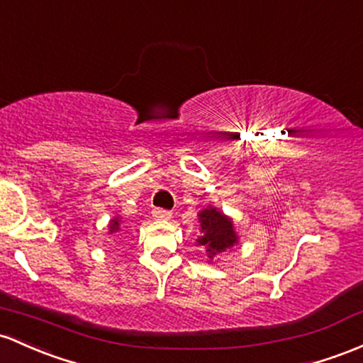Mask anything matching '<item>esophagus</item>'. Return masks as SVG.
<instances>
[{"label": "esophagus", "instance_id": "esophagus-1", "mask_svg": "<svg viewBox=\"0 0 363 363\" xmlns=\"http://www.w3.org/2000/svg\"><path fill=\"white\" fill-rule=\"evenodd\" d=\"M153 217L155 218H162V220H167V218L172 217V212L165 208H155L153 210Z\"/></svg>", "mask_w": 363, "mask_h": 363}]
</instances>
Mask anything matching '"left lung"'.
I'll return each instance as SVG.
<instances>
[{
  "instance_id": "obj_1",
  "label": "left lung",
  "mask_w": 363,
  "mask_h": 363,
  "mask_svg": "<svg viewBox=\"0 0 363 363\" xmlns=\"http://www.w3.org/2000/svg\"><path fill=\"white\" fill-rule=\"evenodd\" d=\"M200 222L203 236L198 240V242L205 246L210 258H213V255L225 252L230 246L236 245L238 238L233 229V222L224 213L218 212L217 208L210 206V208L203 210L200 213Z\"/></svg>"
}]
</instances>
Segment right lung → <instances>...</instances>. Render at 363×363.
I'll list each match as a JSON object with an SVG mask.
<instances>
[{
    "instance_id": "right-lung-1",
    "label": "right lung",
    "mask_w": 363,
    "mask_h": 363,
    "mask_svg": "<svg viewBox=\"0 0 363 363\" xmlns=\"http://www.w3.org/2000/svg\"><path fill=\"white\" fill-rule=\"evenodd\" d=\"M118 225H121V220H118V218H113V220H111V224H110L111 233H113V230H118Z\"/></svg>"
}]
</instances>
